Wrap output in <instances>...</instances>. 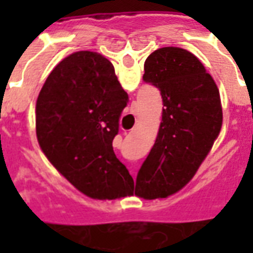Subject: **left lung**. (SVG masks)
I'll use <instances>...</instances> for the list:
<instances>
[{"instance_id":"left-lung-1","label":"left lung","mask_w":253,"mask_h":253,"mask_svg":"<svg viewBox=\"0 0 253 253\" xmlns=\"http://www.w3.org/2000/svg\"><path fill=\"white\" fill-rule=\"evenodd\" d=\"M143 70V80L160 89L164 108L156 142L130 194L153 201L179 192L195 176L219 135L222 105L215 81L184 48L156 50Z\"/></svg>"}]
</instances>
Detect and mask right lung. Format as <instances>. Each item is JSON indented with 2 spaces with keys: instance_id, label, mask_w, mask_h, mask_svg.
<instances>
[{
  "instance_id": "add662e5",
  "label": "right lung",
  "mask_w": 253,
  "mask_h": 253,
  "mask_svg": "<svg viewBox=\"0 0 253 253\" xmlns=\"http://www.w3.org/2000/svg\"><path fill=\"white\" fill-rule=\"evenodd\" d=\"M127 100L112 63L96 51L63 58L36 100L42 152L69 183L92 199L125 198L134 184L112 148Z\"/></svg>"
}]
</instances>
